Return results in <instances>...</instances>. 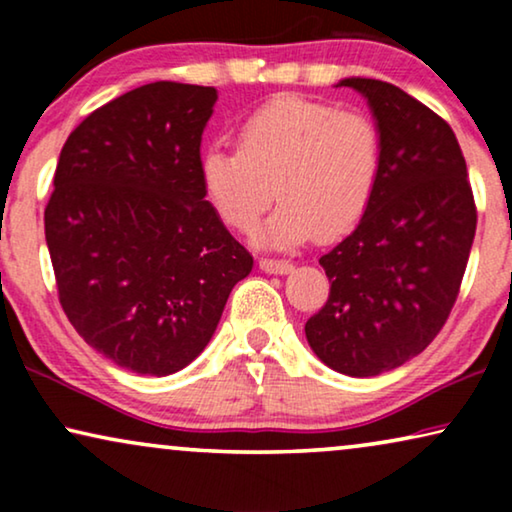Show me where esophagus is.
Segmentation results:
<instances>
[{
	"label": "esophagus",
	"instance_id": "esophagus-1",
	"mask_svg": "<svg viewBox=\"0 0 512 512\" xmlns=\"http://www.w3.org/2000/svg\"><path fill=\"white\" fill-rule=\"evenodd\" d=\"M258 265H261L263 272H270V275H286V272L293 270L289 261H275V258H261Z\"/></svg>",
	"mask_w": 512,
	"mask_h": 512
}]
</instances>
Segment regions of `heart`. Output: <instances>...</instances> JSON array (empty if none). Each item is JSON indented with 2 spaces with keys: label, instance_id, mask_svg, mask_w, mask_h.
Masks as SVG:
<instances>
[{
  "label": "heart",
  "instance_id": "1",
  "mask_svg": "<svg viewBox=\"0 0 512 512\" xmlns=\"http://www.w3.org/2000/svg\"><path fill=\"white\" fill-rule=\"evenodd\" d=\"M382 174L375 118L305 95L272 97L242 121L237 151L212 146L200 158L202 191L237 233H251L272 198L282 200L256 233L272 249L349 233L373 205Z\"/></svg>",
  "mask_w": 512,
  "mask_h": 512
}]
</instances>
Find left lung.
Returning <instances> with one entry per match:
<instances>
[{"label": "left lung", "mask_w": 512, "mask_h": 512, "mask_svg": "<svg viewBox=\"0 0 512 512\" xmlns=\"http://www.w3.org/2000/svg\"><path fill=\"white\" fill-rule=\"evenodd\" d=\"M338 86L368 100L384 137V174L354 233L319 258L331 293L305 335L328 368L375 377L422 354L445 326L478 212L443 118L387 81L352 76Z\"/></svg>", "instance_id": "left-lung-1"}]
</instances>
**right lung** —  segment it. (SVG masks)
Returning a JSON list of instances; mask_svg holds the SVG:
<instances>
[{
  "instance_id": "right-lung-1",
  "label": "right lung",
  "mask_w": 512,
  "mask_h": 512,
  "mask_svg": "<svg viewBox=\"0 0 512 512\" xmlns=\"http://www.w3.org/2000/svg\"><path fill=\"white\" fill-rule=\"evenodd\" d=\"M216 88L156 81L95 109L60 151L44 212L60 305L125 370L186 368L254 258L200 184Z\"/></svg>"
}]
</instances>
